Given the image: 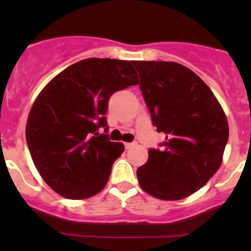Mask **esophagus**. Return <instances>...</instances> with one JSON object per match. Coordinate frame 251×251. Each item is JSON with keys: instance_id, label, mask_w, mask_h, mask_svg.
Instances as JSON below:
<instances>
[{"instance_id": "34e87169", "label": "esophagus", "mask_w": 251, "mask_h": 251, "mask_svg": "<svg viewBox=\"0 0 251 251\" xmlns=\"http://www.w3.org/2000/svg\"><path fill=\"white\" fill-rule=\"evenodd\" d=\"M135 146H137V142H131V143H125L126 149H130V148H132V147H135Z\"/></svg>"}]
</instances>
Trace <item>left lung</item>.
<instances>
[{"label":"left lung","mask_w":251,"mask_h":251,"mask_svg":"<svg viewBox=\"0 0 251 251\" xmlns=\"http://www.w3.org/2000/svg\"><path fill=\"white\" fill-rule=\"evenodd\" d=\"M140 90L161 148L148 151L138 168L142 189L163 201H178L204 186L222 163L228 123L221 105L196 73L175 62H133Z\"/></svg>","instance_id":"8db88e82"}]
</instances>
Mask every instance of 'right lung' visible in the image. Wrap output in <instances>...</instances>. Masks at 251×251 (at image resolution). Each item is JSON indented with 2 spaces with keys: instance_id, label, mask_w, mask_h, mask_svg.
Masks as SVG:
<instances>
[{
  "instance_id": "right-lung-1",
  "label": "right lung",
  "mask_w": 251,
  "mask_h": 251,
  "mask_svg": "<svg viewBox=\"0 0 251 251\" xmlns=\"http://www.w3.org/2000/svg\"><path fill=\"white\" fill-rule=\"evenodd\" d=\"M137 83L127 60L88 58L68 67L41 91L25 135L32 161L53 191L68 199H86L104 188L125 148L109 140V98Z\"/></svg>"
}]
</instances>
